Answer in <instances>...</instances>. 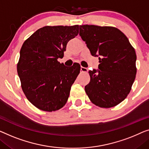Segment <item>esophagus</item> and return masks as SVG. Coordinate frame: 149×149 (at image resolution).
<instances>
[{
    "mask_svg": "<svg viewBox=\"0 0 149 149\" xmlns=\"http://www.w3.org/2000/svg\"><path fill=\"white\" fill-rule=\"evenodd\" d=\"M81 72H87L88 69L86 68H84V67H81Z\"/></svg>",
    "mask_w": 149,
    "mask_h": 149,
    "instance_id": "34e87169",
    "label": "esophagus"
}]
</instances>
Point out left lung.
<instances>
[{"mask_svg": "<svg viewBox=\"0 0 149 149\" xmlns=\"http://www.w3.org/2000/svg\"><path fill=\"white\" fill-rule=\"evenodd\" d=\"M79 35L100 63L98 70L89 71L86 94L99 107H114L127 97L136 77L134 49L126 35L113 26L80 25Z\"/></svg>", "mask_w": 149, "mask_h": 149, "instance_id": "8db88e82", "label": "left lung"}]
</instances>
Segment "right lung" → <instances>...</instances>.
<instances>
[{
    "mask_svg": "<svg viewBox=\"0 0 149 149\" xmlns=\"http://www.w3.org/2000/svg\"><path fill=\"white\" fill-rule=\"evenodd\" d=\"M78 33L79 25L45 26L22 45L18 75L26 98L39 110L56 111L67 102L81 67L77 63L66 67L57 59L63 58L68 41Z\"/></svg>",
    "mask_w": 149,
    "mask_h": 149,
    "instance_id": "1",
    "label": "right lung"
}]
</instances>
